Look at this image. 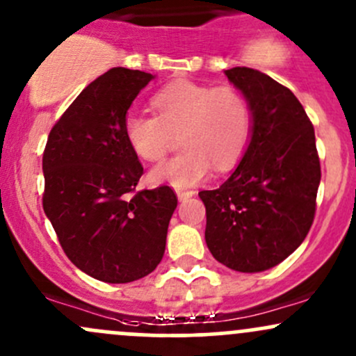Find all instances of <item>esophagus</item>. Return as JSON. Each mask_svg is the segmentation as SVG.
I'll return each mask as SVG.
<instances>
[{"mask_svg": "<svg viewBox=\"0 0 356 356\" xmlns=\"http://www.w3.org/2000/svg\"><path fill=\"white\" fill-rule=\"evenodd\" d=\"M177 195H178L179 200H186V198L193 197L195 192L193 190H177Z\"/></svg>", "mask_w": 356, "mask_h": 356, "instance_id": "1", "label": "esophagus"}]
</instances>
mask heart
Here are the masks:
<instances>
[{"label": "heart", "instance_id": "obj_1", "mask_svg": "<svg viewBox=\"0 0 356 356\" xmlns=\"http://www.w3.org/2000/svg\"><path fill=\"white\" fill-rule=\"evenodd\" d=\"M156 115L129 113L124 136L134 154L147 163L166 158L181 134L185 152L151 171L156 183L186 188L204 181L210 170L229 171L246 151L251 136L250 102L232 85L175 81L151 98Z\"/></svg>", "mask_w": 356, "mask_h": 356}]
</instances>
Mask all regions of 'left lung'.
<instances>
[{
  "mask_svg": "<svg viewBox=\"0 0 356 356\" xmlns=\"http://www.w3.org/2000/svg\"><path fill=\"white\" fill-rule=\"evenodd\" d=\"M225 76L250 102L251 140L227 181L198 197L213 258L254 273L284 261L307 236L321 163L312 122L289 88L251 67H232Z\"/></svg>",
  "mask_w": 356,
  "mask_h": 356,
  "instance_id": "obj_1",
  "label": "left lung"
}]
</instances>
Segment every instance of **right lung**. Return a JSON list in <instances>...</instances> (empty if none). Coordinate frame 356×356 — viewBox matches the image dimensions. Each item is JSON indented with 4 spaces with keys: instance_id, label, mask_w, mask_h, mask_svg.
Instances as JSON below:
<instances>
[{
    "instance_id": "1",
    "label": "right lung",
    "mask_w": 356,
    "mask_h": 356,
    "mask_svg": "<svg viewBox=\"0 0 356 356\" xmlns=\"http://www.w3.org/2000/svg\"><path fill=\"white\" fill-rule=\"evenodd\" d=\"M152 78L113 67L91 81L51 129L42 156V205L64 253L106 284L139 280L159 265L178 205L168 185L137 192L144 168L124 136L129 106Z\"/></svg>"
}]
</instances>
